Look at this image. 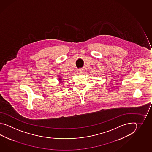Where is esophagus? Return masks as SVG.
I'll return each mask as SVG.
<instances>
[{
    "instance_id": "esophagus-1",
    "label": "esophagus",
    "mask_w": 152,
    "mask_h": 152,
    "mask_svg": "<svg viewBox=\"0 0 152 152\" xmlns=\"http://www.w3.org/2000/svg\"><path fill=\"white\" fill-rule=\"evenodd\" d=\"M84 73H85V71H84L83 69H79V70L77 71V75H83Z\"/></svg>"
}]
</instances>
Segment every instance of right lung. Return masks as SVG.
<instances>
[{
	"instance_id": "add662e5",
	"label": "right lung",
	"mask_w": 152,
	"mask_h": 152,
	"mask_svg": "<svg viewBox=\"0 0 152 152\" xmlns=\"http://www.w3.org/2000/svg\"><path fill=\"white\" fill-rule=\"evenodd\" d=\"M58 77H59V76H58ZM59 81H60V83H62L61 77H59Z\"/></svg>"
}]
</instances>
